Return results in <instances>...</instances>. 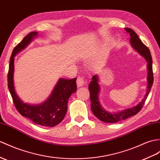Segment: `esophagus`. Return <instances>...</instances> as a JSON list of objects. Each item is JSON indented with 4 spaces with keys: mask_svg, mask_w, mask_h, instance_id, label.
Returning a JSON list of instances; mask_svg holds the SVG:
<instances>
[{
    "mask_svg": "<svg viewBox=\"0 0 160 160\" xmlns=\"http://www.w3.org/2000/svg\"><path fill=\"white\" fill-rule=\"evenodd\" d=\"M85 81H84V78L83 77H78L77 79V85L78 88H80L81 86H83L84 85Z\"/></svg>",
    "mask_w": 160,
    "mask_h": 160,
    "instance_id": "34e87169",
    "label": "esophagus"
}]
</instances>
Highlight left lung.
Returning a JSON list of instances; mask_svg holds the SVG:
<instances>
[{"instance_id": "8db88e82", "label": "left lung", "mask_w": 160, "mask_h": 160, "mask_svg": "<svg viewBox=\"0 0 160 160\" xmlns=\"http://www.w3.org/2000/svg\"><path fill=\"white\" fill-rule=\"evenodd\" d=\"M125 30L130 36V42L132 48L145 58L147 62V92L143 99L136 106L117 112H111L104 108L102 104H100L99 100V93L100 92V87L98 83L99 77L98 75L93 76L92 78V80L89 85V90L90 92L91 109L97 118L106 123H117L137 114L143 107V104L145 103L148 95H149V93L153 83L152 58L149 48L142 43L141 40L138 38V35L133 30L127 28H125Z\"/></svg>"}]
</instances>
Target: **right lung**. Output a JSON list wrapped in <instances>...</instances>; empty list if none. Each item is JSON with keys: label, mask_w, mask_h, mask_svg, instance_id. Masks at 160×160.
Returning a JSON list of instances; mask_svg holds the SVG:
<instances>
[{"label": "right lung", "mask_w": 160, "mask_h": 160, "mask_svg": "<svg viewBox=\"0 0 160 160\" xmlns=\"http://www.w3.org/2000/svg\"><path fill=\"white\" fill-rule=\"evenodd\" d=\"M37 34L38 32L35 31L30 32L13 49L10 58L8 88L15 107L22 116L38 125L54 127L64 119L67 113L68 99L72 93L77 91L76 78L72 79L60 78L48 99L38 104L24 102L17 94L14 86V58L19 52L24 49L34 38L37 37Z\"/></svg>", "instance_id": "1"}]
</instances>
